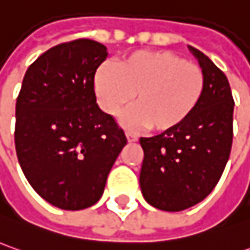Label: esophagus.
<instances>
[{"mask_svg": "<svg viewBox=\"0 0 250 250\" xmlns=\"http://www.w3.org/2000/svg\"><path fill=\"white\" fill-rule=\"evenodd\" d=\"M125 137H127V141L128 142H135L138 138H137V135H134L131 133H125Z\"/></svg>", "mask_w": 250, "mask_h": 250, "instance_id": "esophagus-1", "label": "esophagus"}]
</instances>
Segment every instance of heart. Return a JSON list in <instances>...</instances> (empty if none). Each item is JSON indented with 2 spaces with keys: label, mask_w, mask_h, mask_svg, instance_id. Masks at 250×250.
<instances>
[{
  "label": "heart",
  "mask_w": 250,
  "mask_h": 250,
  "mask_svg": "<svg viewBox=\"0 0 250 250\" xmlns=\"http://www.w3.org/2000/svg\"><path fill=\"white\" fill-rule=\"evenodd\" d=\"M94 87L101 109L117 116L135 97L137 106L122 117L130 128L151 127L156 133L176 130L194 113L203 97L205 74L195 63L168 51H138L99 66Z\"/></svg>",
  "instance_id": "obj_1"
}]
</instances>
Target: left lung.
I'll return each mask as SVG.
<instances>
[{
	"label": "left lung",
	"instance_id": "obj_1",
	"mask_svg": "<svg viewBox=\"0 0 250 250\" xmlns=\"http://www.w3.org/2000/svg\"><path fill=\"white\" fill-rule=\"evenodd\" d=\"M188 48L205 74L198 108L176 130L140 138L141 192L149 205L166 211L185 210L210 194L232 145L234 99L227 77L205 54Z\"/></svg>",
	"mask_w": 250,
	"mask_h": 250
}]
</instances>
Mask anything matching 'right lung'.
Listing matches in <instances>:
<instances>
[{
	"instance_id": "1",
	"label": "right lung",
	"mask_w": 250,
	"mask_h": 250,
	"mask_svg": "<svg viewBox=\"0 0 250 250\" xmlns=\"http://www.w3.org/2000/svg\"><path fill=\"white\" fill-rule=\"evenodd\" d=\"M106 47L80 39L52 47L23 77L16 99L15 146L33 189L63 210L97 203L127 138L102 112L94 76Z\"/></svg>"
}]
</instances>
